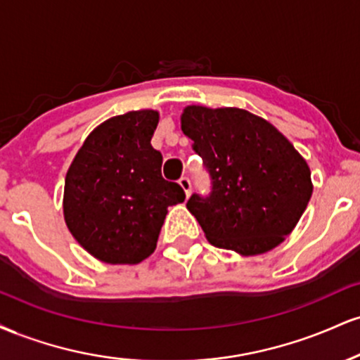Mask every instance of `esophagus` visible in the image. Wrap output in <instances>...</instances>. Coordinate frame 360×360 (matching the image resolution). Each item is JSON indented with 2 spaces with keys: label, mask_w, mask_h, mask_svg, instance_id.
Instances as JSON below:
<instances>
[{
  "label": "esophagus",
  "mask_w": 360,
  "mask_h": 360,
  "mask_svg": "<svg viewBox=\"0 0 360 360\" xmlns=\"http://www.w3.org/2000/svg\"><path fill=\"white\" fill-rule=\"evenodd\" d=\"M179 186L183 188V191L186 196H189V193H191V181H189V177H181L179 179Z\"/></svg>",
  "instance_id": "obj_1"
}]
</instances>
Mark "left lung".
Instances as JSON below:
<instances>
[{"label":"left lung","mask_w":360,"mask_h":360,"mask_svg":"<svg viewBox=\"0 0 360 360\" xmlns=\"http://www.w3.org/2000/svg\"><path fill=\"white\" fill-rule=\"evenodd\" d=\"M181 130L212 177V193L186 203L208 242L240 255L278 247L311 198L307 160L278 128L240 108L186 106Z\"/></svg>","instance_id":"1"}]
</instances>
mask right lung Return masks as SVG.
I'll return each mask as SVG.
<instances>
[{
    "instance_id": "right-lung-1",
    "label": "right lung",
    "mask_w": 360,
    "mask_h": 360,
    "mask_svg": "<svg viewBox=\"0 0 360 360\" xmlns=\"http://www.w3.org/2000/svg\"><path fill=\"white\" fill-rule=\"evenodd\" d=\"M157 123L154 110L106 120L88 135L65 174V225L101 262L147 259L167 208L186 198L179 184L160 174L162 154L150 146Z\"/></svg>"
}]
</instances>
